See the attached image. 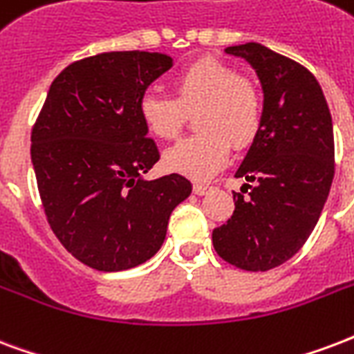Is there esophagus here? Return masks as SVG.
Masks as SVG:
<instances>
[{"label": "esophagus", "instance_id": "esophagus-1", "mask_svg": "<svg viewBox=\"0 0 354 354\" xmlns=\"http://www.w3.org/2000/svg\"><path fill=\"white\" fill-rule=\"evenodd\" d=\"M211 188L209 185H201V183H196L194 185V194H198V196H205L207 192H211Z\"/></svg>", "mask_w": 354, "mask_h": 354}]
</instances>
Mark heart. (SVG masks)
Returning <instances> with one entry per match:
<instances>
[{
    "label": "heart",
    "mask_w": 354,
    "mask_h": 354,
    "mask_svg": "<svg viewBox=\"0 0 354 354\" xmlns=\"http://www.w3.org/2000/svg\"><path fill=\"white\" fill-rule=\"evenodd\" d=\"M174 97L143 93L138 113L145 129L158 140H175L194 113V136L167 151L164 164L192 179H209L230 158L231 145L250 147L263 123V98L256 84L224 61L199 59L171 80Z\"/></svg>",
    "instance_id": "obj_1"
}]
</instances>
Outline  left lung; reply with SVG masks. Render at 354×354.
<instances>
[{
    "label": "left lung",
    "instance_id": "1",
    "mask_svg": "<svg viewBox=\"0 0 354 354\" xmlns=\"http://www.w3.org/2000/svg\"><path fill=\"white\" fill-rule=\"evenodd\" d=\"M256 68L263 123L235 177V211L212 231L224 261L270 270L299 252L317 224L334 179V132L323 89L306 66L257 42L225 48Z\"/></svg>",
    "mask_w": 354,
    "mask_h": 354
}]
</instances>
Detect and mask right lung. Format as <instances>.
<instances>
[{"label":"right lung","mask_w":354,"mask_h":354,"mask_svg":"<svg viewBox=\"0 0 354 354\" xmlns=\"http://www.w3.org/2000/svg\"><path fill=\"white\" fill-rule=\"evenodd\" d=\"M167 68L158 52H106L74 61L52 82L31 130L46 220L78 261L117 272L155 256L167 220L192 192L179 174L142 177L160 155L138 100Z\"/></svg>","instance_id":"obj_1"}]
</instances>
